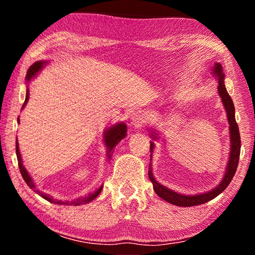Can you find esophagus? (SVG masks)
I'll list each match as a JSON object with an SVG mask.
<instances>
[{
    "mask_svg": "<svg viewBox=\"0 0 255 255\" xmlns=\"http://www.w3.org/2000/svg\"><path fill=\"white\" fill-rule=\"evenodd\" d=\"M130 122H131V125H133L135 127H139L143 125V123H145V116L141 114L140 111L133 112L130 117Z\"/></svg>",
    "mask_w": 255,
    "mask_h": 255,
    "instance_id": "esophagus-1",
    "label": "esophagus"
}]
</instances>
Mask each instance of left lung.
Wrapping results in <instances>:
<instances>
[{"mask_svg": "<svg viewBox=\"0 0 255 255\" xmlns=\"http://www.w3.org/2000/svg\"><path fill=\"white\" fill-rule=\"evenodd\" d=\"M214 75L218 77V93L222 98V101L224 103V107H225L226 112H227V119L228 123H230V131H231V153H230V159H228V164L226 167V173L222 182L219 183L218 187H216L214 190H211L209 192L206 193H200V195L196 196H184L180 195L178 192H174L170 190L169 188L164 187V185L159 184L156 182V180L153 176L152 169L149 166L148 171V176L149 180L152 181L154 191L156 192L158 197H161L163 200L170 202L172 205L180 206V207H191V206H198L201 204H205V202H208L211 199L217 197L227 188V185L231 183L233 176L235 175V172L237 169V165H239V159H240V153H241V137H240V130H239V125H237L235 120V108L234 103H233L232 98L228 94L227 90L225 88V84H224V75L223 73V67L219 63L215 65L214 68ZM154 148V143L150 141V150L153 152Z\"/></svg>", "mask_w": 255, "mask_h": 255, "instance_id": "left-lung-1", "label": "left lung"}]
</instances>
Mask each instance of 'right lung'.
<instances>
[{
    "label": "right lung",
    "mask_w": 255,
    "mask_h": 255,
    "mask_svg": "<svg viewBox=\"0 0 255 255\" xmlns=\"http://www.w3.org/2000/svg\"><path fill=\"white\" fill-rule=\"evenodd\" d=\"M45 64H46V62H42V60H39V62H36L34 64H32V65L29 67V70L27 72V76H25V80H27V81L31 80L32 77L41 70L42 66H44ZM28 99H29V90L27 89V94H25V100H24V103H23L22 108L25 106V103L28 102ZM18 122H19V119H18ZM126 132H127V128H126V125H125V124L115 125V126L110 127L109 129H107V130L105 131V144H106L107 148H108L107 149L108 158H111L112 153H114V148L116 147V145H117L120 140L124 139V138L126 137ZM15 152H16V157H18V164H19V169H20V172H21V175H22V178L25 181V183L29 185L30 189L34 190V192L38 193V195H39V196H41L47 201L51 202V204L80 206V205L88 204V202L92 201L94 198H97L99 195H100V192H101V190L103 188V185H101V187L99 188L96 192L90 193V195L86 196V197H81V198H79V199H75V200H72V201L55 200L54 198H51L50 196L46 195V193L40 192L39 190H37L36 187H34V183H33L32 179L30 178V175L28 174L27 170L24 169V166H23V164H22V159H21V155H20V152H19L18 140L15 141Z\"/></svg>",
    "instance_id": "1"
}]
</instances>
